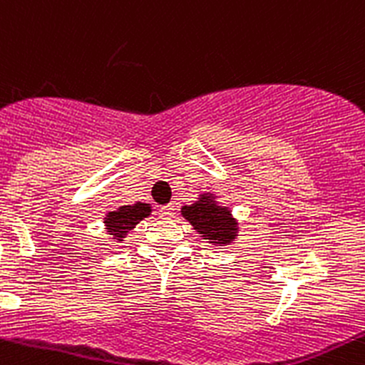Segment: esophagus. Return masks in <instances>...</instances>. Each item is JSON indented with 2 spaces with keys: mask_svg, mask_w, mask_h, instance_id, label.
Here are the masks:
<instances>
[{
  "mask_svg": "<svg viewBox=\"0 0 365 365\" xmlns=\"http://www.w3.org/2000/svg\"><path fill=\"white\" fill-rule=\"evenodd\" d=\"M173 211H175L173 204H168V206L161 207V211H159V213H161L163 218H171V216H173Z\"/></svg>",
  "mask_w": 365,
  "mask_h": 365,
  "instance_id": "obj_1",
  "label": "esophagus"
}]
</instances>
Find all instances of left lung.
Wrapping results in <instances>:
<instances>
[{"label": "left lung", "mask_w": 365, "mask_h": 365, "mask_svg": "<svg viewBox=\"0 0 365 365\" xmlns=\"http://www.w3.org/2000/svg\"><path fill=\"white\" fill-rule=\"evenodd\" d=\"M182 215L199 234H202L204 239H210L211 242L227 244L234 239L235 223L230 211L215 204L207 195H202L201 201L192 206H183Z\"/></svg>", "instance_id": "left-lung-1"}]
</instances>
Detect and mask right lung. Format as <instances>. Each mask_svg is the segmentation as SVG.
Segmentation results:
<instances>
[{"mask_svg":"<svg viewBox=\"0 0 365 365\" xmlns=\"http://www.w3.org/2000/svg\"><path fill=\"white\" fill-rule=\"evenodd\" d=\"M150 206L149 204L137 202L133 206H121L118 211H112V213L107 215V228L112 235L118 237V241L126 235V232H130L140 220H143L145 216H149Z\"/></svg>","mask_w":365,"mask_h":365,"instance_id":"obj_1","label":"right lung"}]
</instances>
